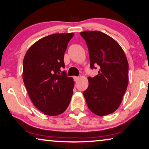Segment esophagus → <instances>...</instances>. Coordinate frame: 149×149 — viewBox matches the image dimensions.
<instances>
[{"mask_svg": "<svg viewBox=\"0 0 149 149\" xmlns=\"http://www.w3.org/2000/svg\"><path fill=\"white\" fill-rule=\"evenodd\" d=\"M73 79H74L75 81H78L79 80V77L77 76H73Z\"/></svg>", "mask_w": 149, "mask_h": 149, "instance_id": "1", "label": "esophagus"}]
</instances>
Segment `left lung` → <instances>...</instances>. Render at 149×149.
<instances>
[{
    "mask_svg": "<svg viewBox=\"0 0 149 149\" xmlns=\"http://www.w3.org/2000/svg\"><path fill=\"white\" fill-rule=\"evenodd\" d=\"M88 46L91 68L99 66L98 74L88 77L83 95L89 110L98 116L112 114L118 108L127 88V59L120 45L100 31L80 33Z\"/></svg>",
    "mask_w": 149,
    "mask_h": 149,
    "instance_id": "left-lung-1",
    "label": "left lung"
}]
</instances>
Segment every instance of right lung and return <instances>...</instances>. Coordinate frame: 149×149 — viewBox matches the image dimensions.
<instances>
[{"instance_id":"add662e5","label":"right lung","mask_w":149,"mask_h":149,"mask_svg":"<svg viewBox=\"0 0 149 149\" xmlns=\"http://www.w3.org/2000/svg\"><path fill=\"white\" fill-rule=\"evenodd\" d=\"M74 33H56L32 45L23 61L22 78L34 106L48 116L64 112L70 103L74 82L61 67L64 54Z\"/></svg>"}]
</instances>
